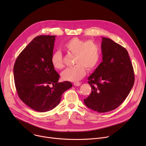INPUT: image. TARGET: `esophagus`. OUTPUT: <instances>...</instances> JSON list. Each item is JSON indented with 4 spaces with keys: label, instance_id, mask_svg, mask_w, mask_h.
I'll use <instances>...</instances> for the list:
<instances>
[{
    "label": "esophagus",
    "instance_id": "1",
    "mask_svg": "<svg viewBox=\"0 0 146 146\" xmlns=\"http://www.w3.org/2000/svg\"><path fill=\"white\" fill-rule=\"evenodd\" d=\"M74 85L75 86H80L81 85V83L78 81H76V82H74Z\"/></svg>",
    "mask_w": 146,
    "mask_h": 146
}]
</instances>
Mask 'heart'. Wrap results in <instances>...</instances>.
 Segmentation results:
<instances>
[{"instance_id": "obj_1", "label": "heart", "mask_w": 146, "mask_h": 146, "mask_svg": "<svg viewBox=\"0 0 146 146\" xmlns=\"http://www.w3.org/2000/svg\"><path fill=\"white\" fill-rule=\"evenodd\" d=\"M64 50L74 55L73 67L65 69L61 73L62 79L69 81H76L86 75V69H94L100 58L99 46L94 40H85L78 37L69 40L64 45ZM51 62L56 69H61L64 66L63 56L60 51H55L51 56Z\"/></svg>"}]
</instances>
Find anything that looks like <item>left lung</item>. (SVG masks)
<instances>
[{"instance_id": "8db88e82", "label": "left lung", "mask_w": 146, "mask_h": 146, "mask_svg": "<svg viewBox=\"0 0 146 146\" xmlns=\"http://www.w3.org/2000/svg\"><path fill=\"white\" fill-rule=\"evenodd\" d=\"M102 62L88 77L92 91L85 105L99 113L118 108L129 95L135 81L127 50L109 38L102 37Z\"/></svg>"}]
</instances>
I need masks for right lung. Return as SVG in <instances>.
Segmentation results:
<instances>
[{"mask_svg": "<svg viewBox=\"0 0 146 146\" xmlns=\"http://www.w3.org/2000/svg\"><path fill=\"white\" fill-rule=\"evenodd\" d=\"M55 36L35 37L19 54L14 66V82L19 98L39 112L55 108L62 95L72 87L69 81L58 82L59 75L51 64ZM50 84L53 85L52 88Z\"/></svg>", "mask_w": 146, "mask_h": 146, "instance_id": "add662e5", "label": "right lung"}]
</instances>
